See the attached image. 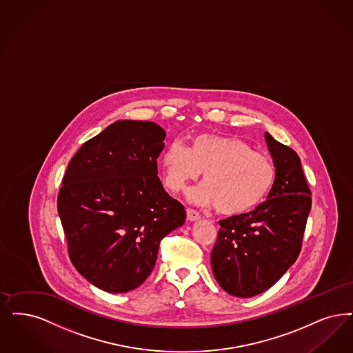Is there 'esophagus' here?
<instances>
[{"label": "esophagus", "instance_id": "34e87169", "mask_svg": "<svg viewBox=\"0 0 353 353\" xmlns=\"http://www.w3.org/2000/svg\"><path fill=\"white\" fill-rule=\"evenodd\" d=\"M186 218L190 222H196V221L201 218V215H199V212L193 210V209H186Z\"/></svg>", "mask_w": 353, "mask_h": 353}]
</instances>
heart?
Segmentation results:
<instances>
[{"instance_id": "b5f03b06", "label": "heart", "mask_w": 353, "mask_h": 353, "mask_svg": "<svg viewBox=\"0 0 353 353\" xmlns=\"http://www.w3.org/2000/svg\"><path fill=\"white\" fill-rule=\"evenodd\" d=\"M165 186L173 193L183 192L203 173V185L189 193L201 206H215L228 216L252 212L268 197L276 167L268 156L254 152L241 139L199 135L189 150L173 141L161 156Z\"/></svg>"}]
</instances>
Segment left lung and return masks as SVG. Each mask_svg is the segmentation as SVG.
Wrapping results in <instances>:
<instances>
[{"label":"left lung","instance_id":"obj_1","mask_svg":"<svg viewBox=\"0 0 353 353\" xmlns=\"http://www.w3.org/2000/svg\"><path fill=\"white\" fill-rule=\"evenodd\" d=\"M276 181L254 212L219 222L212 268L228 294L250 298L265 292L296 263L311 209L301 159L290 147L264 135Z\"/></svg>","mask_w":353,"mask_h":353}]
</instances>
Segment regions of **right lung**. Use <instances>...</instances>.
<instances>
[{
  "instance_id": "right-lung-1",
  "label": "right lung",
  "mask_w": 353,
  "mask_h": 353,
  "mask_svg": "<svg viewBox=\"0 0 353 353\" xmlns=\"http://www.w3.org/2000/svg\"><path fill=\"white\" fill-rule=\"evenodd\" d=\"M165 131L150 121H115L72 157L57 196L70 259L108 293L138 288L159 244L186 212L157 177Z\"/></svg>"
}]
</instances>
